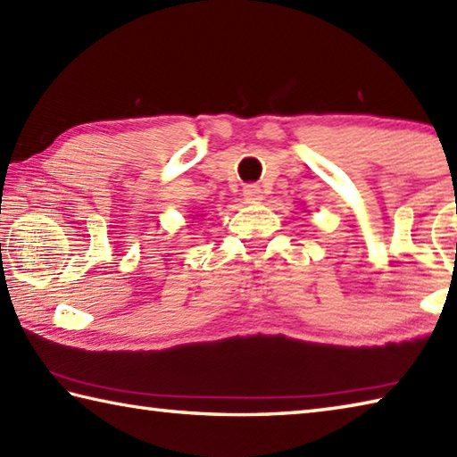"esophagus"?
I'll use <instances>...</instances> for the list:
<instances>
[{"mask_svg": "<svg viewBox=\"0 0 457 457\" xmlns=\"http://www.w3.org/2000/svg\"><path fill=\"white\" fill-rule=\"evenodd\" d=\"M244 197H245V200L247 202H250V204H257V202H260L262 200V187L260 186H245L244 187Z\"/></svg>", "mask_w": 457, "mask_h": 457, "instance_id": "obj_1", "label": "esophagus"}]
</instances>
